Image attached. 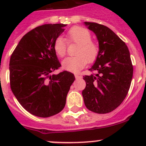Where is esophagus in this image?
Returning <instances> with one entry per match:
<instances>
[{"label": "esophagus", "instance_id": "esophagus-1", "mask_svg": "<svg viewBox=\"0 0 146 146\" xmlns=\"http://www.w3.org/2000/svg\"><path fill=\"white\" fill-rule=\"evenodd\" d=\"M75 78H76V79H80V78H81L82 77L80 76H79V75L76 74L75 75Z\"/></svg>", "mask_w": 146, "mask_h": 146}]
</instances>
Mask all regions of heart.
I'll return each mask as SVG.
<instances>
[{
  "label": "heart",
  "mask_w": 146,
  "mask_h": 146,
  "mask_svg": "<svg viewBox=\"0 0 146 146\" xmlns=\"http://www.w3.org/2000/svg\"><path fill=\"white\" fill-rule=\"evenodd\" d=\"M66 39L69 43L78 45L76 50V56L68 57L62 61L65 70L71 72H78L86 66L87 63H92L99 55L98 44L92 39L90 32L85 28L75 26L70 28L66 34ZM54 49L57 56L64 57L66 54V44L62 37L56 38L54 43Z\"/></svg>",
  "instance_id": "1"
}]
</instances>
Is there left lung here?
Segmentation results:
<instances>
[{"mask_svg":"<svg viewBox=\"0 0 146 146\" xmlns=\"http://www.w3.org/2000/svg\"><path fill=\"white\" fill-rule=\"evenodd\" d=\"M95 34L100 52L90 68L95 74L83 76L86 87L82 90L87 108L98 114H106L119 107L127 95L133 77V65L126 44L106 26L85 22Z\"/></svg>","mask_w":146,"mask_h":146,"instance_id":"1","label":"left lung"}]
</instances>
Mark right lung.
Returning a JSON list of instances; mask_svg holds the SVG:
<instances>
[{
	"instance_id": "add662e5",
	"label": "right lung",
	"mask_w": 146,
	"mask_h": 146,
	"mask_svg": "<svg viewBox=\"0 0 146 146\" xmlns=\"http://www.w3.org/2000/svg\"><path fill=\"white\" fill-rule=\"evenodd\" d=\"M64 24H46L27 32L20 39L10 60V88L27 111L49 117L62 111L75 76L68 71L52 74L61 66L54 41Z\"/></svg>"
}]
</instances>
